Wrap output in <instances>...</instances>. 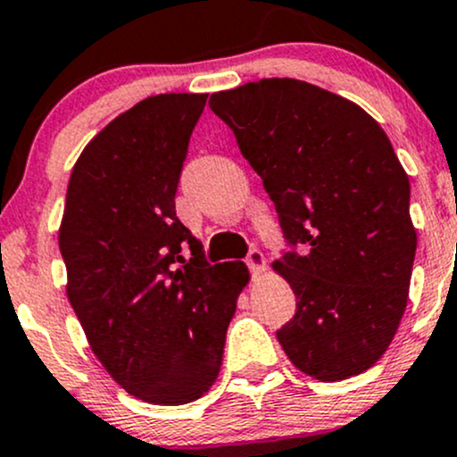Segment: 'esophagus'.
Instances as JSON below:
<instances>
[{"label":"esophagus","instance_id":"1","mask_svg":"<svg viewBox=\"0 0 457 457\" xmlns=\"http://www.w3.org/2000/svg\"><path fill=\"white\" fill-rule=\"evenodd\" d=\"M247 267H250L252 274H261L262 270H265V256H262L261 250H250L247 252V258H245Z\"/></svg>","mask_w":457,"mask_h":457}]
</instances>
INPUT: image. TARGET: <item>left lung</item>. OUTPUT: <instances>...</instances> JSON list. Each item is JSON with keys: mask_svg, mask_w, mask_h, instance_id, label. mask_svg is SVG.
<instances>
[{"mask_svg": "<svg viewBox=\"0 0 457 457\" xmlns=\"http://www.w3.org/2000/svg\"><path fill=\"white\" fill-rule=\"evenodd\" d=\"M210 108L262 179L292 247L274 262L296 294V314L276 331L285 353L322 382L367 371L398 331L418 245L389 137L361 105L298 79L214 92Z\"/></svg>", "mask_w": 457, "mask_h": 457, "instance_id": "left-lung-1", "label": "left lung"}]
</instances>
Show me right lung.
I'll return each mask as SVG.
<instances>
[{"label": "right lung", "mask_w": 457, "mask_h": 457, "mask_svg": "<svg viewBox=\"0 0 457 457\" xmlns=\"http://www.w3.org/2000/svg\"><path fill=\"white\" fill-rule=\"evenodd\" d=\"M205 101L147 96L110 121L72 168L59 228L68 301L92 352L152 404L192 403L214 385L250 280L241 261L210 265L174 207Z\"/></svg>", "instance_id": "add662e5"}]
</instances>
